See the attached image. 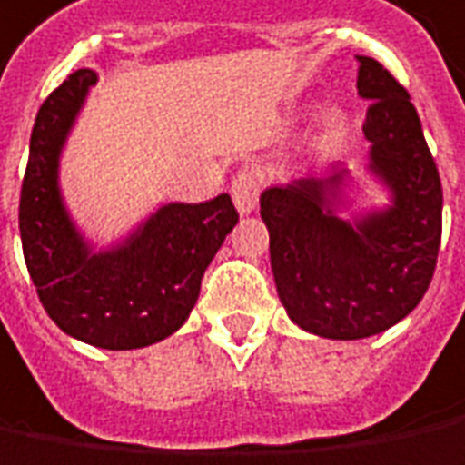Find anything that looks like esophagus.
<instances>
[{
    "instance_id": "1",
    "label": "esophagus",
    "mask_w": 465,
    "mask_h": 465,
    "mask_svg": "<svg viewBox=\"0 0 465 465\" xmlns=\"http://www.w3.org/2000/svg\"><path fill=\"white\" fill-rule=\"evenodd\" d=\"M230 192H232V202L240 214H251L258 207V176L251 168H242L235 173Z\"/></svg>"
}]
</instances>
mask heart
I'll list each match as a JSON object with an SVG mask.
<instances>
[{"mask_svg": "<svg viewBox=\"0 0 465 465\" xmlns=\"http://www.w3.org/2000/svg\"><path fill=\"white\" fill-rule=\"evenodd\" d=\"M345 130H348V123H345L341 112H327V114H322L320 127H317V143L320 145H332L345 135Z\"/></svg>", "mask_w": 465, "mask_h": 465, "instance_id": "heart-1", "label": "heart"}]
</instances>
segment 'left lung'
I'll return each instance as SVG.
<instances>
[{"label":"left lung","instance_id":"left-lung-1","mask_svg":"<svg viewBox=\"0 0 465 465\" xmlns=\"http://www.w3.org/2000/svg\"><path fill=\"white\" fill-rule=\"evenodd\" d=\"M356 58L358 96L371 102L369 173L389 192V204L345 217V163L261 194L283 310L330 341L379 335L412 312L432 282L443 232V186L417 109L384 65Z\"/></svg>","mask_w":465,"mask_h":465}]
</instances>
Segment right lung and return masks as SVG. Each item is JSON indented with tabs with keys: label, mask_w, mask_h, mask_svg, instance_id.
<instances>
[{
	"label": "right lung",
	"mask_w": 465,
	"mask_h": 465,
	"mask_svg": "<svg viewBox=\"0 0 465 465\" xmlns=\"http://www.w3.org/2000/svg\"><path fill=\"white\" fill-rule=\"evenodd\" d=\"M96 71L79 68L37 112L22 179L20 238L45 312L94 348L133 351L173 335L194 310L202 276L238 225L232 199L168 202L127 238L96 251L65 210L58 168Z\"/></svg>",
	"instance_id": "add662e5"
}]
</instances>
